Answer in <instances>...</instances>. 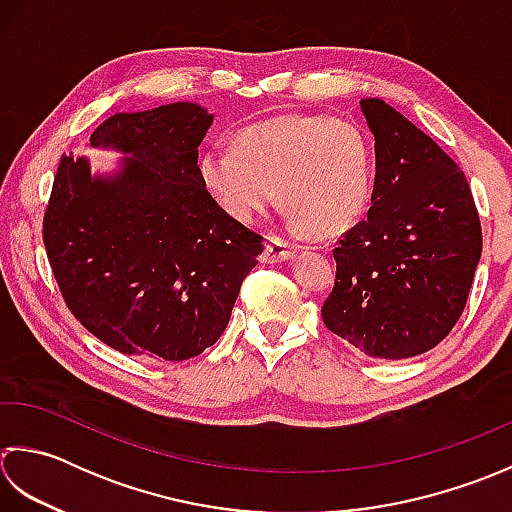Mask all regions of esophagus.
Wrapping results in <instances>:
<instances>
[{
	"mask_svg": "<svg viewBox=\"0 0 512 512\" xmlns=\"http://www.w3.org/2000/svg\"><path fill=\"white\" fill-rule=\"evenodd\" d=\"M291 254H294V247H291L285 238L269 236L265 241L263 254H260V260H263V263H280V260H287Z\"/></svg>",
	"mask_w": 512,
	"mask_h": 512,
	"instance_id": "1",
	"label": "esophagus"
}]
</instances>
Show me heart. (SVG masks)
<instances>
[{"label": "heart", "instance_id": "1", "mask_svg": "<svg viewBox=\"0 0 512 512\" xmlns=\"http://www.w3.org/2000/svg\"><path fill=\"white\" fill-rule=\"evenodd\" d=\"M198 179L236 221L254 223L283 196L296 225L336 236L367 212L375 154L358 123L322 112L285 114L238 132L236 150L207 148Z\"/></svg>", "mask_w": 512, "mask_h": 512}]
</instances>
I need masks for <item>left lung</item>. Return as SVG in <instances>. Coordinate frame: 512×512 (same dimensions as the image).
Here are the masks:
<instances>
[{
    "mask_svg": "<svg viewBox=\"0 0 512 512\" xmlns=\"http://www.w3.org/2000/svg\"><path fill=\"white\" fill-rule=\"evenodd\" d=\"M375 137L367 218L333 249L322 320L369 358L402 360L440 344L466 307L482 225L464 172L382 99L360 101Z\"/></svg>",
    "mask_w": 512,
    "mask_h": 512,
    "instance_id": "1",
    "label": "left lung"
}]
</instances>
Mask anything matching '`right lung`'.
<instances>
[{"mask_svg": "<svg viewBox=\"0 0 512 512\" xmlns=\"http://www.w3.org/2000/svg\"><path fill=\"white\" fill-rule=\"evenodd\" d=\"M212 125L196 103L121 112L90 145L132 156L92 179L64 154L44 212V245L66 307L125 356L181 362L221 338L263 236L225 214L198 179Z\"/></svg>", "mask_w": 512, "mask_h": 512, "instance_id": "1", "label": "right lung"}]
</instances>
